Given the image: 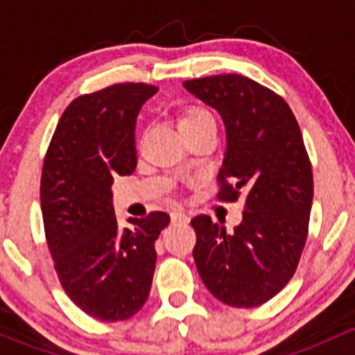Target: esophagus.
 I'll return each mask as SVG.
<instances>
[{"label": "esophagus", "instance_id": "obj_1", "mask_svg": "<svg viewBox=\"0 0 355 355\" xmlns=\"http://www.w3.org/2000/svg\"><path fill=\"white\" fill-rule=\"evenodd\" d=\"M171 221L173 223H189V214L184 211H171Z\"/></svg>", "mask_w": 355, "mask_h": 355}]
</instances>
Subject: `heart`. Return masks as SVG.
I'll return each mask as SVG.
<instances>
[{"mask_svg":"<svg viewBox=\"0 0 355 355\" xmlns=\"http://www.w3.org/2000/svg\"><path fill=\"white\" fill-rule=\"evenodd\" d=\"M209 125H216V121H214L211 111L202 108V106H187L178 114V128H180L182 134H191V132L200 130V128L209 127Z\"/></svg>","mask_w":355,"mask_h":355,"instance_id":"b5f03b06","label":"heart"}]
</instances>
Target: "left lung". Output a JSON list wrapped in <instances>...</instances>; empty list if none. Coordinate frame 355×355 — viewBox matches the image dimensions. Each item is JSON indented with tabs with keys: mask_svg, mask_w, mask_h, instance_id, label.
<instances>
[{
	"mask_svg": "<svg viewBox=\"0 0 355 355\" xmlns=\"http://www.w3.org/2000/svg\"><path fill=\"white\" fill-rule=\"evenodd\" d=\"M227 128L216 198H244L232 234L207 214L191 225L194 261L207 290L227 306L256 307L273 299L297 270L313 206V168L299 123L282 96L237 73L185 80Z\"/></svg>",
	"mask_w": 355,
	"mask_h": 355,
	"instance_id": "1",
	"label": "left lung"
}]
</instances>
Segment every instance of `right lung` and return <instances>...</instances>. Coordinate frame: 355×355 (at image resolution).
Listing matches in <instances>:
<instances>
[{
	"label": "right lung",
	"mask_w": 355,
	"mask_h": 355,
	"mask_svg": "<svg viewBox=\"0 0 355 355\" xmlns=\"http://www.w3.org/2000/svg\"><path fill=\"white\" fill-rule=\"evenodd\" d=\"M144 82L114 84L75 98L60 118L41 175V209L60 284L96 320L123 321L146 304L163 211L120 228L111 202L116 175L137 166L135 121L156 94Z\"/></svg>",
	"instance_id": "1"
}]
</instances>
